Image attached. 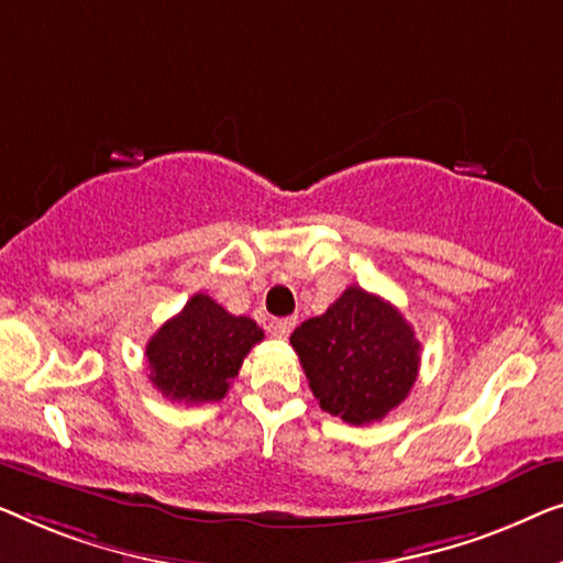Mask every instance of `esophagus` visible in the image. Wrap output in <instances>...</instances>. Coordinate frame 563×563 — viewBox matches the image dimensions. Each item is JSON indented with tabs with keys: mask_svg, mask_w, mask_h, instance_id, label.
I'll use <instances>...</instances> for the list:
<instances>
[{
	"mask_svg": "<svg viewBox=\"0 0 563 563\" xmlns=\"http://www.w3.org/2000/svg\"><path fill=\"white\" fill-rule=\"evenodd\" d=\"M292 329H296V319H273L271 321V331H273L275 336H280V339L288 336Z\"/></svg>",
	"mask_w": 563,
	"mask_h": 563,
	"instance_id": "34e87169",
	"label": "esophagus"
}]
</instances>
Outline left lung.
Masks as SVG:
<instances>
[{
    "mask_svg": "<svg viewBox=\"0 0 563 563\" xmlns=\"http://www.w3.org/2000/svg\"><path fill=\"white\" fill-rule=\"evenodd\" d=\"M319 406L352 426L383 421L408 398L421 342L390 300L350 285L290 334Z\"/></svg>",
    "mask_w": 563,
    "mask_h": 563,
    "instance_id": "left-lung-1",
    "label": "left lung"
}]
</instances>
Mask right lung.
<instances>
[{
    "label": "right lung",
    "mask_w": 563,
    "mask_h": 563,
    "mask_svg": "<svg viewBox=\"0 0 563 563\" xmlns=\"http://www.w3.org/2000/svg\"><path fill=\"white\" fill-rule=\"evenodd\" d=\"M263 336V329L247 316L229 313L211 296L196 292L147 342L150 383L163 398L186 406L217 402Z\"/></svg>",
    "instance_id": "obj_1"
}]
</instances>
